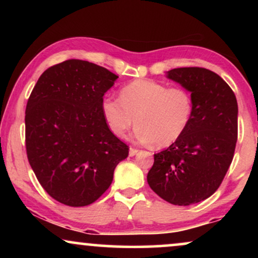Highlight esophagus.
<instances>
[{
	"label": "esophagus",
	"instance_id": "esophagus-1",
	"mask_svg": "<svg viewBox=\"0 0 258 258\" xmlns=\"http://www.w3.org/2000/svg\"><path fill=\"white\" fill-rule=\"evenodd\" d=\"M138 153V149H136V148H130V156H135L136 154Z\"/></svg>",
	"mask_w": 258,
	"mask_h": 258
}]
</instances>
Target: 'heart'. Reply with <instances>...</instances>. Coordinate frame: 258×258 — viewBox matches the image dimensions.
<instances>
[{
  "instance_id": "heart-1",
  "label": "heart",
  "mask_w": 258,
  "mask_h": 258,
  "mask_svg": "<svg viewBox=\"0 0 258 258\" xmlns=\"http://www.w3.org/2000/svg\"><path fill=\"white\" fill-rule=\"evenodd\" d=\"M100 110L116 137L135 123L133 136L139 143L165 148L184 135L194 114V100L184 88H168L161 82L138 79L123 86L119 99L105 97Z\"/></svg>"
}]
</instances>
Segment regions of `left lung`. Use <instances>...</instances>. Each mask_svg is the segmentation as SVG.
<instances>
[{"instance_id":"8db88e82","label":"left lung","mask_w":258,"mask_h":258,"mask_svg":"<svg viewBox=\"0 0 258 258\" xmlns=\"http://www.w3.org/2000/svg\"><path fill=\"white\" fill-rule=\"evenodd\" d=\"M166 78L190 92L194 114L184 135L154 155L147 180L161 199L188 206L211 197L232 164L238 103L232 88L211 70L178 68Z\"/></svg>"}]
</instances>
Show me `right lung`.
Listing matches in <instances>:
<instances>
[{
  "label": "right lung",
  "instance_id": "1",
  "mask_svg": "<svg viewBox=\"0 0 258 258\" xmlns=\"http://www.w3.org/2000/svg\"><path fill=\"white\" fill-rule=\"evenodd\" d=\"M117 78L97 64L69 59L48 68L31 92L26 154L42 188L64 205L94 203L128 156V147L109 130L100 110Z\"/></svg>",
  "mask_w": 258,
  "mask_h": 258
}]
</instances>
